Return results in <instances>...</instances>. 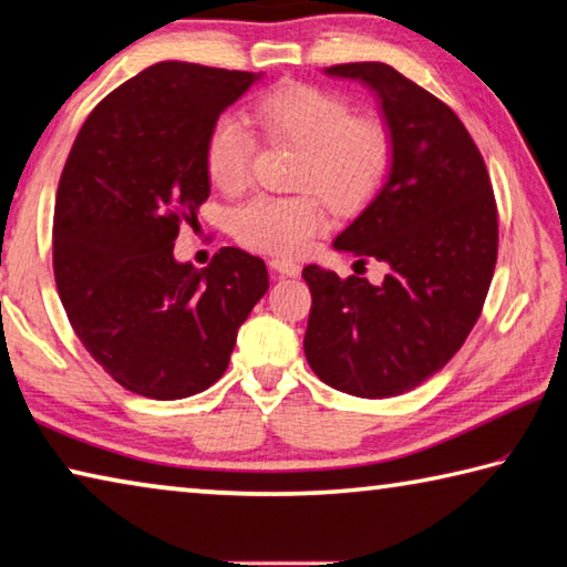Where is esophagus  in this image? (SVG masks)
<instances>
[{"label": "esophagus", "instance_id": "34e87169", "mask_svg": "<svg viewBox=\"0 0 567 567\" xmlns=\"http://www.w3.org/2000/svg\"><path fill=\"white\" fill-rule=\"evenodd\" d=\"M271 266V271L281 278H296L301 274V266L299 264H291V261H284V258H274V261H268Z\"/></svg>", "mask_w": 567, "mask_h": 567}]
</instances>
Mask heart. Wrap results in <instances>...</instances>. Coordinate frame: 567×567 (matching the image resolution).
Returning a JSON list of instances; mask_svg holds the SVG:
<instances>
[{"label": "heart", "mask_w": 567, "mask_h": 567, "mask_svg": "<svg viewBox=\"0 0 567 567\" xmlns=\"http://www.w3.org/2000/svg\"><path fill=\"white\" fill-rule=\"evenodd\" d=\"M254 123L268 141L301 147L293 183L319 189L337 210L367 203L382 185L392 163V137L377 117H357L337 92L286 82L254 102ZM254 155V135L236 115H220L210 125L203 165L223 193L246 185ZM319 192V193H320ZM318 193V194H319ZM312 190L299 196H256L230 216L234 236L246 248L274 256H301L329 226V208Z\"/></svg>", "instance_id": "1"}]
</instances>
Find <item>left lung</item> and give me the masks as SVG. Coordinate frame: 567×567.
I'll return each mask as SVG.
<instances>
[{
  "label": "left lung",
  "instance_id": "1",
  "mask_svg": "<svg viewBox=\"0 0 567 567\" xmlns=\"http://www.w3.org/2000/svg\"><path fill=\"white\" fill-rule=\"evenodd\" d=\"M374 92L392 137L386 181L333 248L389 266L374 286L303 268L311 289L306 361L339 392L384 399L447 364L480 319L497 261L485 161L460 117L384 62L323 70Z\"/></svg>",
  "mask_w": 567,
  "mask_h": 567
}]
</instances>
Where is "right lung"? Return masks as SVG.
Returning a JSON list of instances; mask_svg holds the SVG:
<instances>
[{
  "mask_svg": "<svg viewBox=\"0 0 567 567\" xmlns=\"http://www.w3.org/2000/svg\"><path fill=\"white\" fill-rule=\"evenodd\" d=\"M258 80L157 62L74 137L54 200V281L74 333L130 392L168 402L218 382L268 291L266 264L240 248H220L200 271L173 256L181 223L210 196L208 130Z\"/></svg>",
  "mask_w": 567,
  "mask_h": 567,
  "instance_id": "right-lung-1",
  "label": "right lung"
}]
</instances>
